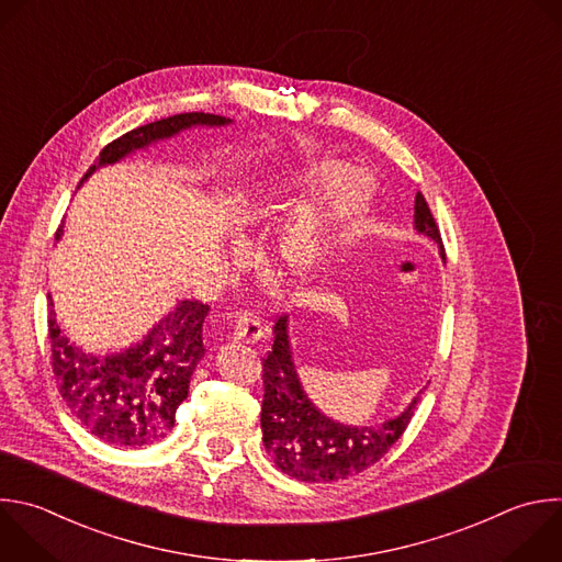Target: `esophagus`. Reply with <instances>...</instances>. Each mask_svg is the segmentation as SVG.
I'll return each mask as SVG.
<instances>
[{"instance_id": "1", "label": "esophagus", "mask_w": 562, "mask_h": 562, "mask_svg": "<svg viewBox=\"0 0 562 562\" xmlns=\"http://www.w3.org/2000/svg\"><path fill=\"white\" fill-rule=\"evenodd\" d=\"M232 337L243 344H256L262 337V324L254 315H240L232 328Z\"/></svg>"}]
</instances>
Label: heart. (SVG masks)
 <instances>
[{
	"mask_svg": "<svg viewBox=\"0 0 562 562\" xmlns=\"http://www.w3.org/2000/svg\"><path fill=\"white\" fill-rule=\"evenodd\" d=\"M276 227L269 256L286 276L306 280L324 262L333 234L361 216L370 203V182L330 151H308L249 187L245 232L265 234L300 196Z\"/></svg>",
	"mask_w": 562,
	"mask_h": 562,
	"instance_id": "1",
	"label": "heart"
}]
</instances>
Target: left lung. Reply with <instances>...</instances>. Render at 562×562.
Returning a JSON list of instances; mask_svg holds the SVG:
<instances>
[{
    "mask_svg": "<svg viewBox=\"0 0 562 562\" xmlns=\"http://www.w3.org/2000/svg\"><path fill=\"white\" fill-rule=\"evenodd\" d=\"M413 225L419 236L437 243L446 262L441 234L422 192L415 196ZM262 443L276 468L306 483L341 481L375 465L404 435L424 393L419 391L400 415L380 424L352 426L328 417L302 386L289 335V315H282L273 326V350L262 363Z\"/></svg>",
    "mask_w": 562,
    "mask_h": 562,
    "instance_id": "8db88e82",
    "label": "left lung"
}]
</instances>
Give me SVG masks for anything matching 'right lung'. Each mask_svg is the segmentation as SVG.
<instances>
[{
    "label": "right lung",
    "mask_w": 562,
    "mask_h": 562,
    "mask_svg": "<svg viewBox=\"0 0 562 562\" xmlns=\"http://www.w3.org/2000/svg\"><path fill=\"white\" fill-rule=\"evenodd\" d=\"M232 123L234 119L227 116L190 112L136 127L101 149L79 187L97 169L116 165L156 143L196 127H227ZM61 236L59 229L57 240ZM48 306L53 370L59 393L79 424L97 439L121 448H143L165 439L173 428L178 406L190 393L194 370L205 357L203 324L210 304L182 300L140 339L105 355L72 341L57 324L50 295Z\"/></svg>",
    "instance_id": "right-lung-1"
}]
</instances>
